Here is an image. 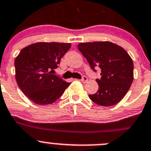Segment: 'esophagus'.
<instances>
[{
    "mask_svg": "<svg viewBox=\"0 0 151 151\" xmlns=\"http://www.w3.org/2000/svg\"><path fill=\"white\" fill-rule=\"evenodd\" d=\"M81 81H82V82H87V81H88V78H87L86 76H83L82 78L81 79Z\"/></svg>",
    "mask_w": 151,
    "mask_h": 151,
    "instance_id": "34e87169",
    "label": "esophagus"
}]
</instances>
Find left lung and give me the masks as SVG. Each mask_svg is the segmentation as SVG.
I'll use <instances>...</instances> for the list:
<instances>
[{
  "label": "left lung",
  "mask_w": 151,
  "mask_h": 151,
  "mask_svg": "<svg viewBox=\"0 0 151 151\" xmlns=\"http://www.w3.org/2000/svg\"><path fill=\"white\" fill-rule=\"evenodd\" d=\"M78 49L93 70H101V79H96L99 90L89 95L90 99L104 107L122 101L133 80V62L127 51L110 41L80 43Z\"/></svg>",
  "instance_id": "8db88e82"
}]
</instances>
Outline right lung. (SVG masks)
Returning a JSON list of instances; mask_svg holds the SVG:
<instances>
[{
	"label": "right lung",
	"instance_id": "add662e5",
	"mask_svg": "<svg viewBox=\"0 0 151 151\" xmlns=\"http://www.w3.org/2000/svg\"><path fill=\"white\" fill-rule=\"evenodd\" d=\"M70 47V43L37 42L21 50L15 60V79L32 101L52 104L71 84L52 74Z\"/></svg>",
	"mask_w": 151,
	"mask_h": 151
}]
</instances>
